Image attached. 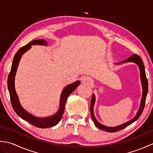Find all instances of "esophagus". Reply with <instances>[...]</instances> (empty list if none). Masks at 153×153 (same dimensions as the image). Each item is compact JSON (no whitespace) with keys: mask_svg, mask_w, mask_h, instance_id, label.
Returning a JSON list of instances; mask_svg holds the SVG:
<instances>
[{"mask_svg":"<svg viewBox=\"0 0 153 153\" xmlns=\"http://www.w3.org/2000/svg\"><path fill=\"white\" fill-rule=\"evenodd\" d=\"M92 82H93V80L90 77L85 76L84 77H83L82 83H85V84H87V85H89V84H91Z\"/></svg>","mask_w":153,"mask_h":153,"instance_id":"34e87169","label":"esophagus"}]
</instances>
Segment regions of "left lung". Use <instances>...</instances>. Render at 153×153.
I'll use <instances>...</instances> for the list:
<instances>
[{
  "label": "left lung",
  "instance_id": "1",
  "mask_svg": "<svg viewBox=\"0 0 153 153\" xmlns=\"http://www.w3.org/2000/svg\"><path fill=\"white\" fill-rule=\"evenodd\" d=\"M128 62L135 63L138 66L139 71H140V78H141V82L142 89H143L142 97L141 99L140 106H139V108L138 110L137 114H136V115L134 117V118L131 119L130 120H129V121L126 122L124 123H122V124H121V125L114 126V127H109V126H106L105 125H102V123H100L98 121H97L96 118H95V114H94L93 108H94V105H95V94H93V95H92L91 102L90 110H91V117H92V119L94 122V123H95V125L98 128H99L100 129H102V130L106 131L107 132H110V133L116 132V131L121 130V129L126 128L127 126H129L130 124H131L132 123H134L135 121H136V120H137L139 118V117H140L143 111L145 105L146 97H147V95L148 93V81H147V77H146L143 62L140 56H139L138 55L135 54L134 55H132L131 56L128 58V59H126V60L121 62L116 63V64L118 65L120 64H124V63H128Z\"/></svg>",
  "mask_w": 153,
  "mask_h": 153
}]
</instances>
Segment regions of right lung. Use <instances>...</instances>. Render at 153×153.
Listing matches in <instances>:
<instances>
[{
    "instance_id": "1",
    "label": "right lung",
    "mask_w": 153,
    "mask_h": 153,
    "mask_svg": "<svg viewBox=\"0 0 153 153\" xmlns=\"http://www.w3.org/2000/svg\"><path fill=\"white\" fill-rule=\"evenodd\" d=\"M47 42L44 39H38L34 40L30 42L27 45L24 47H22L16 53L12 65L11 70L10 72L8 77V89L9 91L10 96V100L13 108L17 114L22 118L23 120L29 122L34 126L40 128H50L57 125L62 119V117L64 114L65 104H66L68 97L70 94L76 89V87L80 84L79 81H76L68 85L63 89L61 93L60 99V106L58 111L51 116L47 117H37L25 110L21 105L20 102L18 98V96L16 93L14 85L15 76L17 71L19 61L21 60L23 54L25 52L30 50L31 48L32 45H47Z\"/></svg>"
}]
</instances>
